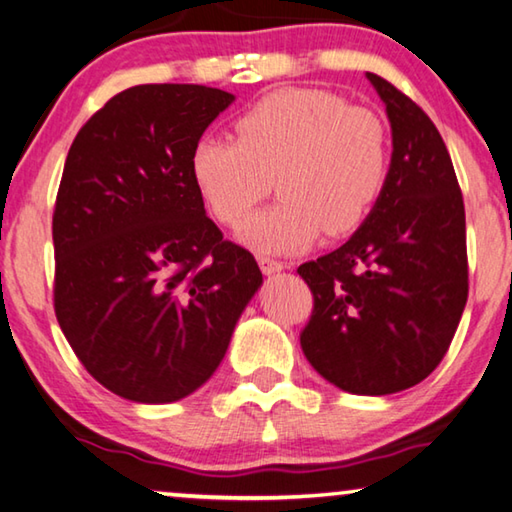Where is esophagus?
Listing matches in <instances>:
<instances>
[{"label": "esophagus", "instance_id": "esophagus-1", "mask_svg": "<svg viewBox=\"0 0 512 512\" xmlns=\"http://www.w3.org/2000/svg\"><path fill=\"white\" fill-rule=\"evenodd\" d=\"M259 268H262L264 275H275L282 271L284 264L277 262V259H273V257H259Z\"/></svg>", "mask_w": 512, "mask_h": 512}]
</instances>
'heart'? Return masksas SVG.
I'll return each mask as SVG.
<instances>
[{
	"label": "heart",
	"mask_w": 512,
	"mask_h": 512,
	"mask_svg": "<svg viewBox=\"0 0 512 512\" xmlns=\"http://www.w3.org/2000/svg\"><path fill=\"white\" fill-rule=\"evenodd\" d=\"M237 142L203 137L192 176L210 212L239 228L273 192L241 241L257 253H302L318 237L350 235L368 219L388 173V133L377 112L325 90L291 88L257 101L235 124Z\"/></svg>",
	"instance_id": "b5f03b06"
}]
</instances>
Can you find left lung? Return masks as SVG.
I'll use <instances>...</instances> for the list:
<instances>
[{
    "label": "left lung",
    "mask_w": 512,
    "mask_h": 512,
    "mask_svg": "<svg viewBox=\"0 0 512 512\" xmlns=\"http://www.w3.org/2000/svg\"><path fill=\"white\" fill-rule=\"evenodd\" d=\"M366 76L391 121V167L361 228L298 268L314 293L300 345L341 391L391 395L429 377L454 339L467 302L465 207L433 121L395 85Z\"/></svg>",
    "instance_id": "obj_1"
}]
</instances>
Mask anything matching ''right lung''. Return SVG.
<instances>
[{
  "label": "right lung",
  "mask_w": 512,
  "mask_h": 512,
  "mask_svg": "<svg viewBox=\"0 0 512 512\" xmlns=\"http://www.w3.org/2000/svg\"><path fill=\"white\" fill-rule=\"evenodd\" d=\"M235 94L135 85L69 146L54 210L58 325L85 370L124 400L178 402L219 368L255 257L205 214L192 153Z\"/></svg>",
  "instance_id": "add662e5"
}]
</instances>
